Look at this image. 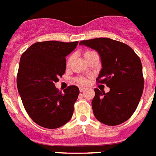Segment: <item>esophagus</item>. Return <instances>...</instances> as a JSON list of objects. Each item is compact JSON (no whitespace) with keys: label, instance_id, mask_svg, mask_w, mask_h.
<instances>
[{"label":"esophagus","instance_id":"34e87169","mask_svg":"<svg viewBox=\"0 0 156 156\" xmlns=\"http://www.w3.org/2000/svg\"><path fill=\"white\" fill-rule=\"evenodd\" d=\"M85 89H86V88H82V87H81V88H79V90H80V92H84V91H85Z\"/></svg>","mask_w":156,"mask_h":156}]
</instances>
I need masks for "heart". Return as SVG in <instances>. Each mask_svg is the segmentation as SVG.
<instances>
[{
	"label": "heart",
	"instance_id": "heart-1",
	"mask_svg": "<svg viewBox=\"0 0 156 156\" xmlns=\"http://www.w3.org/2000/svg\"><path fill=\"white\" fill-rule=\"evenodd\" d=\"M90 53H92V51H85V53H84V56L85 57V56L88 55V54H90ZM71 60H72V57H71L68 58V61H67V64H68V65H69L70 63H71ZM77 81H78L80 85H86L87 82H88V80L85 78H79L77 79Z\"/></svg>",
	"mask_w": 156,
	"mask_h": 156
}]
</instances>
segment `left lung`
Returning a JSON list of instances; mask_svg holds the SVG:
<instances>
[{"label":"left lung","mask_w":156,"mask_h":156,"mask_svg":"<svg viewBox=\"0 0 156 156\" xmlns=\"http://www.w3.org/2000/svg\"><path fill=\"white\" fill-rule=\"evenodd\" d=\"M79 45L98 52L102 69L97 81L109 88L106 93L95 88L92 106L95 118L109 126L125 122L137 109L144 89L141 60L128 45L109 38L83 40Z\"/></svg>","instance_id":"left-lung-1"}]
</instances>
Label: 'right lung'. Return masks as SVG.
Returning a JSON list of instances; mask_svg holds the SVG:
<instances>
[{"instance_id":"obj_1","label":"right lung","mask_w":156,"mask_h":156,"mask_svg":"<svg viewBox=\"0 0 156 156\" xmlns=\"http://www.w3.org/2000/svg\"><path fill=\"white\" fill-rule=\"evenodd\" d=\"M78 42H39L22 54L17 75V87L29 116L38 125L55 129L72 117L79 89L71 85L64 93L55 83L65 72V57Z\"/></svg>"}]
</instances>
